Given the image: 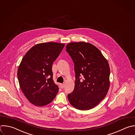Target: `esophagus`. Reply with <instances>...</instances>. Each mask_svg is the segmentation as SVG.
Listing matches in <instances>:
<instances>
[{"label":"esophagus","mask_w":135,"mask_h":135,"mask_svg":"<svg viewBox=\"0 0 135 135\" xmlns=\"http://www.w3.org/2000/svg\"><path fill=\"white\" fill-rule=\"evenodd\" d=\"M60 87H61L62 89H63V88H64L65 84H63V83H61V84H60Z\"/></svg>","instance_id":"esophagus-1"}]
</instances>
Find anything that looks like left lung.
Returning a JSON list of instances; mask_svg holds the SVG:
<instances>
[{
  "label": "left lung",
  "instance_id": "left-lung-1",
  "mask_svg": "<svg viewBox=\"0 0 135 135\" xmlns=\"http://www.w3.org/2000/svg\"><path fill=\"white\" fill-rule=\"evenodd\" d=\"M66 51L74 66V89L68 95L75 108L87 110L102 101L108 91L110 68L107 60L94 45L83 42L70 43Z\"/></svg>",
  "mask_w": 135,
  "mask_h": 135
}]
</instances>
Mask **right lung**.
Instances as JSON below:
<instances>
[{
    "label": "right lung",
    "mask_w": 135,
    "mask_h": 135,
    "mask_svg": "<svg viewBox=\"0 0 135 135\" xmlns=\"http://www.w3.org/2000/svg\"><path fill=\"white\" fill-rule=\"evenodd\" d=\"M56 42L32 47L22 59L17 77L23 93L32 104L43 106L55 98L59 88L53 80L52 64L64 47Z\"/></svg>",
    "instance_id": "add662e5"
}]
</instances>
